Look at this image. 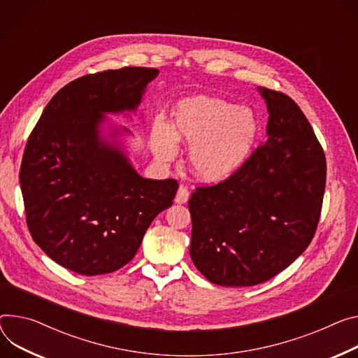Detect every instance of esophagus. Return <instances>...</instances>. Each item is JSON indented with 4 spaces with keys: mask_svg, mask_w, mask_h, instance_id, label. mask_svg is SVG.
Listing matches in <instances>:
<instances>
[{
    "mask_svg": "<svg viewBox=\"0 0 358 358\" xmlns=\"http://www.w3.org/2000/svg\"><path fill=\"white\" fill-rule=\"evenodd\" d=\"M189 199V191L185 185H180L178 191H177V196H176V203L177 204H185Z\"/></svg>",
    "mask_w": 358,
    "mask_h": 358,
    "instance_id": "esophagus-1",
    "label": "esophagus"
}]
</instances>
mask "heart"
<instances>
[{
  "mask_svg": "<svg viewBox=\"0 0 358 358\" xmlns=\"http://www.w3.org/2000/svg\"><path fill=\"white\" fill-rule=\"evenodd\" d=\"M254 113L213 96H194L178 104L173 127L158 120L151 147L161 161L178 152L177 140L189 144V164L199 178L218 181L236 171L257 138Z\"/></svg>",
  "mask_w": 358,
  "mask_h": 358,
  "instance_id": "obj_1",
  "label": "heart"
}]
</instances>
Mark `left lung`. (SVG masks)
Wrapping results in <instances>:
<instances>
[{"mask_svg": "<svg viewBox=\"0 0 358 358\" xmlns=\"http://www.w3.org/2000/svg\"><path fill=\"white\" fill-rule=\"evenodd\" d=\"M258 90L270 114L267 141L188 201L191 259L218 285H257L285 270L311 243L321 214L327 174L321 144L294 100Z\"/></svg>", "mask_w": 358, "mask_h": 358, "instance_id": "8db88e82", "label": "left lung"}]
</instances>
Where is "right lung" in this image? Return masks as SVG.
<instances>
[{
    "label": "right lung",
    "mask_w": 358,
    "mask_h": 358,
    "mask_svg": "<svg viewBox=\"0 0 358 358\" xmlns=\"http://www.w3.org/2000/svg\"><path fill=\"white\" fill-rule=\"evenodd\" d=\"M157 76L155 69L124 67L80 77L52 96L28 137L20 169L28 230L74 273L124 267L152 220L173 206L176 180L143 178L100 137L103 113L134 111Z\"/></svg>",
    "instance_id": "add662e5"
}]
</instances>
